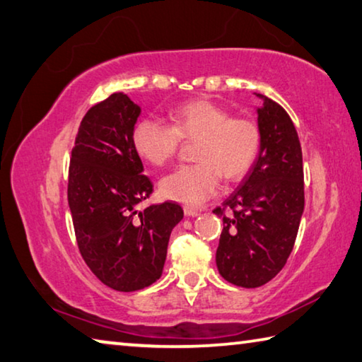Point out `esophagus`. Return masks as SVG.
Returning <instances> with one entry per match:
<instances>
[{
    "mask_svg": "<svg viewBox=\"0 0 362 362\" xmlns=\"http://www.w3.org/2000/svg\"><path fill=\"white\" fill-rule=\"evenodd\" d=\"M185 214H186V216H189V218H195V216H199L200 213L197 210H194V208L185 206Z\"/></svg>",
    "mask_w": 362,
    "mask_h": 362,
    "instance_id": "34e87169",
    "label": "esophagus"
}]
</instances>
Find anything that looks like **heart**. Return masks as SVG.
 Instances as JSON below:
<instances>
[{
  "instance_id": "heart-1",
  "label": "heart",
  "mask_w": 362,
  "mask_h": 362,
  "mask_svg": "<svg viewBox=\"0 0 362 362\" xmlns=\"http://www.w3.org/2000/svg\"><path fill=\"white\" fill-rule=\"evenodd\" d=\"M171 127L156 117H143L133 130V146L146 162L167 163L181 139L197 141L195 160L182 165L160 181L165 199L199 206L218 191L219 176L243 177L261 152L262 133L248 117H232L229 110L208 100H194L170 111Z\"/></svg>"
}]
</instances>
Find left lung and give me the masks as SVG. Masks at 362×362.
<instances>
[{
  "label": "left lung",
  "mask_w": 362,
  "mask_h": 362,
  "mask_svg": "<svg viewBox=\"0 0 362 362\" xmlns=\"http://www.w3.org/2000/svg\"><path fill=\"white\" fill-rule=\"evenodd\" d=\"M257 107L261 152L238 187L213 213L223 218L216 250L221 276L235 286L259 288L286 264L303 213L302 149L289 114L265 95ZM233 210L226 217L223 210Z\"/></svg>",
  "instance_id": "1"
}]
</instances>
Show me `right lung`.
I'll return each instance as SVG.
<instances>
[{
	"label": "right lung",
	"mask_w": 362,
	"mask_h": 362,
	"mask_svg": "<svg viewBox=\"0 0 362 362\" xmlns=\"http://www.w3.org/2000/svg\"><path fill=\"white\" fill-rule=\"evenodd\" d=\"M139 114L125 93L92 106L79 125L68 176L81 256L101 283L122 293L160 278L170 233L185 216L173 202L136 210L152 194L133 146Z\"/></svg>",
	"instance_id": "1"
}]
</instances>
